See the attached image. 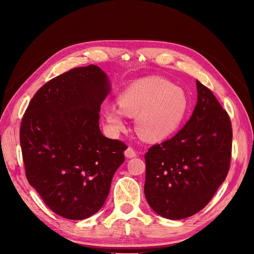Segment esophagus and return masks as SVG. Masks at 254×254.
Masks as SVG:
<instances>
[{"label": "esophagus", "mask_w": 254, "mask_h": 254, "mask_svg": "<svg viewBox=\"0 0 254 254\" xmlns=\"http://www.w3.org/2000/svg\"><path fill=\"white\" fill-rule=\"evenodd\" d=\"M125 155H126L127 158H132V157H135V156L137 155V153H136V151H135L134 148L128 147V148H127V150L125 151Z\"/></svg>", "instance_id": "esophagus-1"}]
</instances>
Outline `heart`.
Returning <instances> with one entry per match:
<instances>
[{"instance_id": "b5f03b06", "label": "heart", "mask_w": 254, "mask_h": 254, "mask_svg": "<svg viewBox=\"0 0 254 254\" xmlns=\"http://www.w3.org/2000/svg\"><path fill=\"white\" fill-rule=\"evenodd\" d=\"M117 103L119 108L105 105L102 109L109 129L114 132L125 129V115L136 117L139 135L148 141H161L174 134L190 108L185 91L158 77L131 83L119 93Z\"/></svg>"}]
</instances>
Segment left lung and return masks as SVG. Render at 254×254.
I'll use <instances>...</instances> for the list:
<instances>
[{
  "instance_id": "8db88e82",
  "label": "left lung",
  "mask_w": 254,
  "mask_h": 254,
  "mask_svg": "<svg viewBox=\"0 0 254 254\" xmlns=\"http://www.w3.org/2000/svg\"><path fill=\"white\" fill-rule=\"evenodd\" d=\"M197 103L177 134L145 154V196L158 215L183 219L210 202L228 175L233 129L230 116L196 80Z\"/></svg>"
}]
</instances>
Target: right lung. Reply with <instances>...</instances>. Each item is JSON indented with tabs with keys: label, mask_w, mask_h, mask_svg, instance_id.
<instances>
[{
	"label": "right lung",
	"mask_w": 254,
	"mask_h": 254,
	"mask_svg": "<svg viewBox=\"0 0 254 254\" xmlns=\"http://www.w3.org/2000/svg\"><path fill=\"white\" fill-rule=\"evenodd\" d=\"M110 91L95 64L53 78L31 100L20 124L25 176L58 215L85 219L104 205L127 146L100 129L101 105Z\"/></svg>",
	"instance_id": "1"
}]
</instances>
